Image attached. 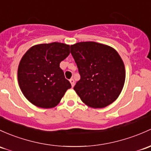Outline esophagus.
Masks as SVG:
<instances>
[{"mask_svg":"<svg viewBox=\"0 0 151 151\" xmlns=\"http://www.w3.org/2000/svg\"><path fill=\"white\" fill-rule=\"evenodd\" d=\"M69 82H70L71 86L74 87V79H73V78L70 79V80H69Z\"/></svg>","mask_w":151,"mask_h":151,"instance_id":"esophagus-1","label":"esophagus"}]
</instances>
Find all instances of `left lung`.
Returning a JSON list of instances; mask_svg holds the SVG:
<instances>
[{
	"label": "left lung",
	"instance_id": "1",
	"mask_svg": "<svg viewBox=\"0 0 151 151\" xmlns=\"http://www.w3.org/2000/svg\"><path fill=\"white\" fill-rule=\"evenodd\" d=\"M70 47L80 74L74 90L82 102L94 109L111 104L125 81L124 64L116 50L96 42H77Z\"/></svg>",
	"mask_w": 151,
	"mask_h": 151
}]
</instances>
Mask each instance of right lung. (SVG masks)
I'll list each match as a JSON object with an SVG mask.
<instances>
[{
  "mask_svg": "<svg viewBox=\"0 0 151 151\" xmlns=\"http://www.w3.org/2000/svg\"><path fill=\"white\" fill-rule=\"evenodd\" d=\"M69 45L52 42L34 45L25 53L18 67V82L25 98L35 106H57L71 85L60 63L70 53Z\"/></svg>",
  "mask_w": 151,
  "mask_h": 151,
  "instance_id": "add662e5",
  "label": "right lung"
}]
</instances>
